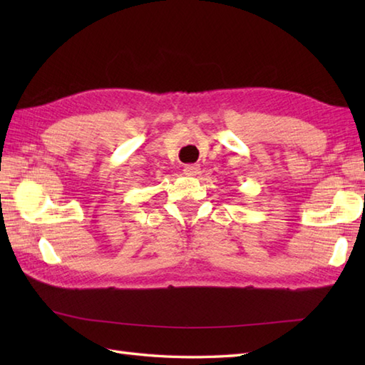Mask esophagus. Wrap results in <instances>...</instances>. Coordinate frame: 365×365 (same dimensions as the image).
<instances>
[{
  "instance_id": "obj_1",
  "label": "esophagus",
  "mask_w": 365,
  "mask_h": 365,
  "mask_svg": "<svg viewBox=\"0 0 365 365\" xmlns=\"http://www.w3.org/2000/svg\"><path fill=\"white\" fill-rule=\"evenodd\" d=\"M183 174L188 177H196L200 174V166L199 165H187L183 168Z\"/></svg>"
}]
</instances>
